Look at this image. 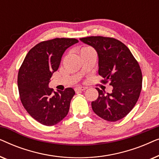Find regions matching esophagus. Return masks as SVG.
Here are the masks:
<instances>
[{
	"label": "esophagus",
	"instance_id": "esophagus-1",
	"mask_svg": "<svg viewBox=\"0 0 159 159\" xmlns=\"http://www.w3.org/2000/svg\"><path fill=\"white\" fill-rule=\"evenodd\" d=\"M86 89L87 88L85 87H77V88H75V90L76 92H77V91H83L84 90H86Z\"/></svg>",
	"mask_w": 159,
	"mask_h": 159
}]
</instances>
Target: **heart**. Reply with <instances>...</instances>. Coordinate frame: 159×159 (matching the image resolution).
I'll use <instances>...</instances> for the list:
<instances>
[{
  "label": "heart",
  "mask_w": 159,
  "mask_h": 159,
  "mask_svg": "<svg viewBox=\"0 0 159 159\" xmlns=\"http://www.w3.org/2000/svg\"><path fill=\"white\" fill-rule=\"evenodd\" d=\"M92 52H95L94 50H93L91 47L89 46H84L82 47L80 51V54L82 55V54L84 53H92Z\"/></svg>",
  "instance_id": "heart-1"
}]
</instances>
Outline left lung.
<instances>
[{"label":"left lung","instance_id":"8db88e82","mask_svg":"<svg viewBox=\"0 0 159 159\" xmlns=\"http://www.w3.org/2000/svg\"><path fill=\"white\" fill-rule=\"evenodd\" d=\"M94 48L98 56V74L113 86L111 93L96 88L98 98L91 103L101 118L116 121L127 116L134 108L142 89V72L129 49L116 39L101 36L80 38Z\"/></svg>","mask_w":159,"mask_h":159}]
</instances>
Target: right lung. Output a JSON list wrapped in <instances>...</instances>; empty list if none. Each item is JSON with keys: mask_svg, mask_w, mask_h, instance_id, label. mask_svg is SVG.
<instances>
[{"mask_svg": "<svg viewBox=\"0 0 159 159\" xmlns=\"http://www.w3.org/2000/svg\"><path fill=\"white\" fill-rule=\"evenodd\" d=\"M78 42L75 38H55L38 43L28 52L19 69L21 103L28 114L43 125H56L68 114L75 90L69 88L55 92L48 84L65 51Z\"/></svg>", "mask_w": 159, "mask_h": 159, "instance_id": "obj_1", "label": "right lung"}]
</instances>
